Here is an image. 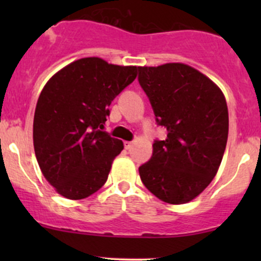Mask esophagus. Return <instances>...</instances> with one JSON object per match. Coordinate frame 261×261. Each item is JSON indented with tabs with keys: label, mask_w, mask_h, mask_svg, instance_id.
<instances>
[{
	"label": "esophagus",
	"mask_w": 261,
	"mask_h": 261,
	"mask_svg": "<svg viewBox=\"0 0 261 261\" xmlns=\"http://www.w3.org/2000/svg\"><path fill=\"white\" fill-rule=\"evenodd\" d=\"M124 146H125V149H130L131 147H133V142H128V141H125Z\"/></svg>",
	"instance_id": "esophagus-1"
}]
</instances>
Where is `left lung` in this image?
<instances>
[{"label": "left lung", "mask_w": 261, "mask_h": 261, "mask_svg": "<svg viewBox=\"0 0 261 261\" xmlns=\"http://www.w3.org/2000/svg\"><path fill=\"white\" fill-rule=\"evenodd\" d=\"M139 82L167 139L139 168L143 185L167 203L195 199L216 175L228 139V108L222 91L191 66H140Z\"/></svg>", "instance_id": "1"}]
</instances>
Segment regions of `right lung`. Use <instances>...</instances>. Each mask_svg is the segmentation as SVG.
Segmentation results:
<instances>
[{"label":"right lung","instance_id":"right-lung-1","mask_svg":"<svg viewBox=\"0 0 261 261\" xmlns=\"http://www.w3.org/2000/svg\"><path fill=\"white\" fill-rule=\"evenodd\" d=\"M137 68L83 58L44 86L33 122L35 157L45 179L66 199H86L106 184L124 143L101 130L109 106L134 82Z\"/></svg>","mask_w":261,"mask_h":261}]
</instances>
